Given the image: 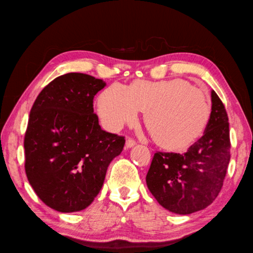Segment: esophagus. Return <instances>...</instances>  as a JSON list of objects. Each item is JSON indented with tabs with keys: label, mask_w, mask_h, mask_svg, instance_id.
I'll return each instance as SVG.
<instances>
[{
	"label": "esophagus",
	"mask_w": 253,
	"mask_h": 253,
	"mask_svg": "<svg viewBox=\"0 0 253 253\" xmlns=\"http://www.w3.org/2000/svg\"><path fill=\"white\" fill-rule=\"evenodd\" d=\"M135 145H136V140H134L132 138H128L126 140V148H131V147Z\"/></svg>",
	"instance_id": "34e87169"
}]
</instances>
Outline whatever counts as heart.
Here are the masks:
<instances>
[{
  "label": "heart",
  "instance_id": "1",
  "mask_svg": "<svg viewBox=\"0 0 253 253\" xmlns=\"http://www.w3.org/2000/svg\"><path fill=\"white\" fill-rule=\"evenodd\" d=\"M145 113L146 126L164 148L181 150L203 134L211 115L210 99L183 80L113 84L100 94L97 112L104 126L118 130Z\"/></svg>",
  "mask_w": 253,
  "mask_h": 253
}]
</instances>
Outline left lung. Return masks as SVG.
Masks as SVG:
<instances>
[{"label":"left lung","instance_id":"1","mask_svg":"<svg viewBox=\"0 0 253 253\" xmlns=\"http://www.w3.org/2000/svg\"><path fill=\"white\" fill-rule=\"evenodd\" d=\"M211 115L204 135L185 154L157 151L146 182L159 205L178 214L203 210L221 190L230 162L228 115L211 91Z\"/></svg>","mask_w":253,"mask_h":253}]
</instances>
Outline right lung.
Wrapping results in <instances>:
<instances>
[{"label":"right lung","mask_w":253,"mask_h":253,"mask_svg":"<svg viewBox=\"0 0 253 253\" xmlns=\"http://www.w3.org/2000/svg\"><path fill=\"white\" fill-rule=\"evenodd\" d=\"M106 83L67 73L42 89L32 106L24 137L25 172L49 208L74 212L99 194L125 137L100 128L94 97Z\"/></svg>","instance_id":"right-lung-1"}]
</instances>
